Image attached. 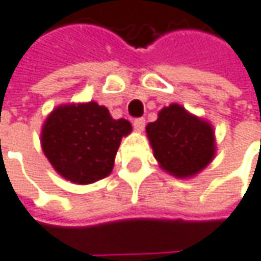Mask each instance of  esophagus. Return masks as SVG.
Returning <instances> with one entry per match:
<instances>
[{
  "label": "esophagus",
  "mask_w": 261,
  "mask_h": 261,
  "mask_svg": "<svg viewBox=\"0 0 261 261\" xmlns=\"http://www.w3.org/2000/svg\"><path fill=\"white\" fill-rule=\"evenodd\" d=\"M133 125H134V130L137 131V133H142L144 130V125H146V121L144 118H137L134 119V122H133Z\"/></svg>",
  "instance_id": "esophagus-1"
}]
</instances>
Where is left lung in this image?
Segmentation results:
<instances>
[{
  "instance_id": "1",
  "label": "left lung",
  "mask_w": 261,
  "mask_h": 261,
  "mask_svg": "<svg viewBox=\"0 0 261 261\" xmlns=\"http://www.w3.org/2000/svg\"><path fill=\"white\" fill-rule=\"evenodd\" d=\"M146 134L159 166L175 178H193L216 156L215 128L209 121L171 103L146 125Z\"/></svg>"
}]
</instances>
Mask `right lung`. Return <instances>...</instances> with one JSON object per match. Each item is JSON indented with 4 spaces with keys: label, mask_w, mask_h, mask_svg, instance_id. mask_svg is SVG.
Instances as JSON below:
<instances>
[{
    "label": "right lung",
    "mask_w": 261,
    "mask_h": 261,
    "mask_svg": "<svg viewBox=\"0 0 261 261\" xmlns=\"http://www.w3.org/2000/svg\"><path fill=\"white\" fill-rule=\"evenodd\" d=\"M130 121L114 119L96 102L64 103L52 109L40 131V146L52 168L73 184H93L112 172Z\"/></svg>",
    "instance_id": "right-lung-1"
}]
</instances>
